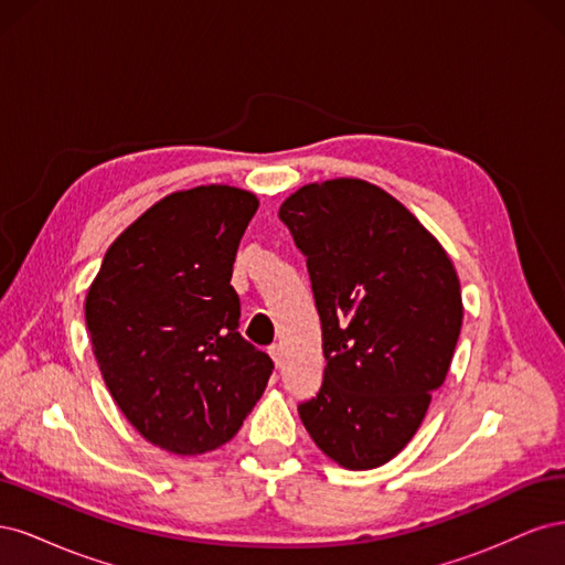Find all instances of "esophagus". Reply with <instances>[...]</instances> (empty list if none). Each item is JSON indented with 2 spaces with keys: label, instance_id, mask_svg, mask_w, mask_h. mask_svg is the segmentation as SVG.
Masks as SVG:
<instances>
[{
  "label": "esophagus",
  "instance_id": "obj_1",
  "mask_svg": "<svg viewBox=\"0 0 565 565\" xmlns=\"http://www.w3.org/2000/svg\"><path fill=\"white\" fill-rule=\"evenodd\" d=\"M268 353H270L273 361H276V365L282 367V347L280 344H273V347H268Z\"/></svg>",
  "mask_w": 565,
  "mask_h": 565
}]
</instances>
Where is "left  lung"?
I'll list each match as a JSON object with an SVG mask.
<instances>
[{
  "label": "left lung",
  "mask_w": 565,
  "mask_h": 565,
  "mask_svg": "<svg viewBox=\"0 0 565 565\" xmlns=\"http://www.w3.org/2000/svg\"><path fill=\"white\" fill-rule=\"evenodd\" d=\"M278 216L306 256L328 363L299 417L341 467H382L450 370L465 316L455 266L398 200L361 179L303 185Z\"/></svg>",
  "instance_id": "8db88e82"
}]
</instances>
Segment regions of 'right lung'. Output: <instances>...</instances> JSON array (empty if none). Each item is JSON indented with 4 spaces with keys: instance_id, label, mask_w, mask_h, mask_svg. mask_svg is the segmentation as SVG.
<instances>
[{
    "instance_id": "obj_1",
    "label": "right lung",
    "mask_w": 565,
    "mask_h": 565,
    "mask_svg": "<svg viewBox=\"0 0 565 565\" xmlns=\"http://www.w3.org/2000/svg\"><path fill=\"white\" fill-rule=\"evenodd\" d=\"M256 207L231 185L169 195L117 237L89 287L84 318L110 396L169 452L228 443L276 367L237 332L231 285Z\"/></svg>"
}]
</instances>
